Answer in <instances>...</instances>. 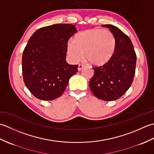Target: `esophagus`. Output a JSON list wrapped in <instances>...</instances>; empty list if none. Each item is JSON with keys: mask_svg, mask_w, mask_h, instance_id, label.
I'll list each match as a JSON object with an SVG mask.
<instances>
[{"mask_svg": "<svg viewBox=\"0 0 154 154\" xmlns=\"http://www.w3.org/2000/svg\"><path fill=\"white\" fill-rule=\"evenodd\" d=\"M84 67H85L84 65L79 64V65H78V71H81Z\"/></svg>", "mask_w": 154, "mask_h": 154, "instance_id": "esophagus-1", "label": "esophagus"}]
</instances>
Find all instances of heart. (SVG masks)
Wrapping results in <instances>:
<instances>
[{"instance_id": "obj_1", "label": "heart", "mask_w": 154, "mask_h": 154, "mask_svg": "<svg viewBox=\"0 0 154 154\" xmlns=\"http://www.w3.org/2000/svg\"><path fill=\"white\" fill-rule=\"evenodd\" d=\"M116 48V40L110 30L93 28L77 34L75 41L67 45L68 57L73 62L83 57L89 64L100 66L108 63L112 57Z\"/></svg>"}]
</instances>
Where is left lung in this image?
I'll list each match as a JSON object with an SVG mask.
<instances>
[{
  "instance_id": "1",
  "label": "left lung",
  "mask_w": 154,
  "mask_h": 154,
  "mask_svg": "<svg viewBox=\"0 0 154 154\" xmlns=\"http://www.w3.org/2000/svg\"><path fill=\"white\" fill-rule=\"evenodd\" d=\"M103 26L109 28L114 35L115 51L108 63L93 67L94 73L89 87L98 99L111 101L119 99L131 86L135 75L136 55L131 40L119 28L111 24Z\"/></svg>"
}]
</instances>
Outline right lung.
Wrapping results in <instances>:
<instances>
[{
  "label": "right lung",
  "instance_id": "add662e5",
  "mask_svg": "<svg viewBox=\"0 0 154 154\" xmlns=\"http://www.w3.org/2000/svg\"><path fill=\"white\" fill-rule=\"evenodd\" d=\"M77 30L71 24H56L35 31L23 51L22 68L26 87L37 99L60 97L78 65L66 61L68 40Z\"/></svg>",
  "mask_w": 154,
  "mask_h": 154
}]
</instances>
